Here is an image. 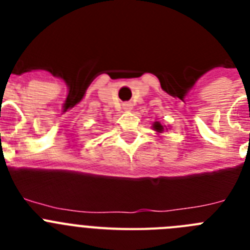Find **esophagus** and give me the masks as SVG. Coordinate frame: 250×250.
Returning a JSON list of instances; mask_svg holds the SVG:
<instances>
[{"mask_svg": "<svg viewBox=\"0 0 250 250\" xmlns=\"http://www.w3.org/2000/svg\"><path fill=\"white\" fill-rule=\"evenodd\" d=\"M123 109L125 110V111H130V110H131V104H129V103H125L123 105Z\"/></svg>", "mask_w": 250, "mask_h": 250, "instance_id": "obj_1", "label": "esophagus"}]
</instances>
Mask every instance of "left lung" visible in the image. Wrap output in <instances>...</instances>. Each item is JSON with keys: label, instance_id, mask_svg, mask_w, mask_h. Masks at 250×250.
<instances>
[{"label": "left lung", "instance_id": "left-lung-1", "mask_svg": "<svg viewBox=\"0 0 250 250\" xmlns=\"http://www.w3.org/2000/svg\"><path fill=\"white\" fill-rule=\"evenodd\" d=\"M152 129L155 130V131H158V132L164 131V126H163L160 123H158V121H155V123L152 124Z\"/></svg>", "mask_w": 250, "mask_h": 250}]
</instances>
